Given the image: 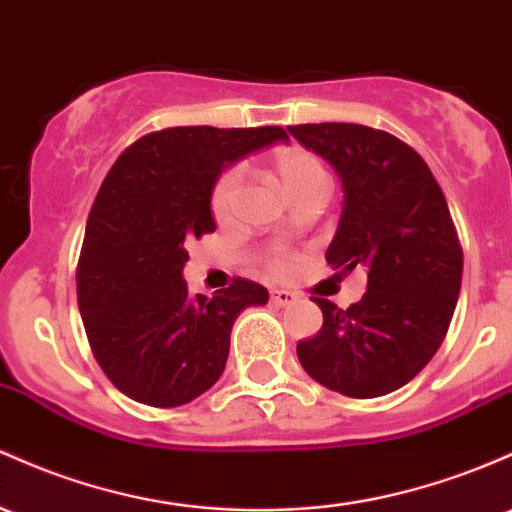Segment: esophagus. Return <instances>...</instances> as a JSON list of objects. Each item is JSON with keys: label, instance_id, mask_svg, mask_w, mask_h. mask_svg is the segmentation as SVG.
<instances>
[{"label": "esophagus", "instance_id": "1", "mask_svg": "<svg viewBox=\"0 0 512 512\" xmlns=\"http://www.w3.org/2000/svg\"><path fill=\"white\" fill-rule=\"evenodd\" d=\"M296 299H299V294H296V291L272 289V301L277 303V306H289V303H294Z\"/></svg>", "mask_w": 512, "mask_h": 512}]
</instances>
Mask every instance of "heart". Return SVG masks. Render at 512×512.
<instances>
[{
    "label": "heart",
    "mask_w": 512,
    "mask_h": 512,
    "mask_svg": "<svg viewBox=\"0 0 512 512\" xmlns=\"http://www.w3.org/2000/svg\"><path fill=\"white\" fill-rule=\"evenodd\" d=\"M267 172L272 174L274 182L282 187V192L291 201L301 199H325L330 189V174L325 170L323 160L311 150L301 148V145H284L277 148L267 157ZM240 170L230 167L216 179L211 192V211L218 223H226L235 211V201L240 194ZM274 272H286L289 269V257L279 255L272 260Z\"/></svg>",
    "instance_id": "heart-1"
}]
</instances>
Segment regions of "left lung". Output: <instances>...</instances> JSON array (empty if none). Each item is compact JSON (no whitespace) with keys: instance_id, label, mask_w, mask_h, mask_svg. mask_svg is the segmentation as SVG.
Listing matches in <instances>:
<instances>
[{"instance_id":"obj_1","label":"left lung","mask_w":512,"mask_h":512,"mask_svg":"<svg viewBox=\"0 0 512 512\" xmlns=\"http://www.w3.org/2000/svg\"><path fill=\"white\" fill-rule=\"evenodd\" d=\"M289 133L340 174L342 213L325 260L367 269L350 308L316 296L323 328L296 345L325 389L376 398L406 386L445 340L462 286V245L445 194L411 145L359 123H303Z\"/></svg>"}]
</instances>
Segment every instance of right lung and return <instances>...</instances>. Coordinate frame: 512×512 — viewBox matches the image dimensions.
<instances>
[{
  "label": "right lung",
  "instance_id": "add662e5",
  "mask_svg": "<svg viewBox=\"0 0 512 512\" xmlns=\"http://www.w3.org/2000/svg\"><path fill=\"white\" fill-rule=\"evenodd\" d=\"M279 140H289L279 126L165 128L128 145L106 174L84 230L77 303L99 367L133 401L174 408L209 391L235 318L267 303L250 279L189 296L182 269L189 240L216 230L221 172Z\"/></svg>",
  "mask_w": 512,
  "mask_h": 512
}]
</instances>
